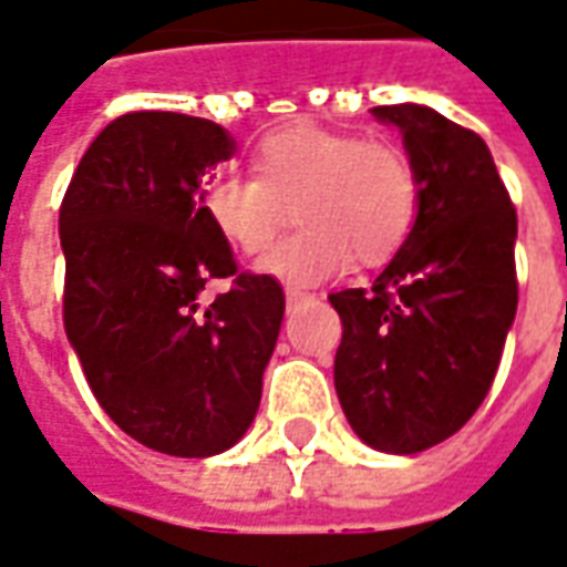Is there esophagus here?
Wrapping results in <instances>:
<instances>
[{"label":"esophagus","mask_w":567,"mask_h":567,"mask_svg":"<svg viewBox=\"0 0 567 567\" xmlns=\"http://www.w3.org/2000/svg\"><path fill=\"white\" fill-rule=\"evenodd\" d=\"M287 302H302V299H311V296H308V292H302V290H296V287H287Z\"/></svg>","instance_id":"obj_1"}]
</instances>
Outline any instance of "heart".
<instances>
[{
	"instance_id": "b5f03b06",
	"label": "heart",
	"mask_w": 567,
	"mask_h": 567,
	"mask_svg": "<svg viewBox=\"0 0 567 567\" xmlns=\"http://www.w3.org/2000/svg\"><path fill=\"white\" fill-rule=\"evenodd\" d=\"M256 176L219 174L204 186V216L231 250H265L290 210L299 231L259 259L292 287L323 284L348 265H381L419 216V179L403 148L327 127H287L252 155Z\"/></svg>"
}]
</instances>
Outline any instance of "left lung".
<instances>
[{
  "label": "left lung",
  "mask_w": 567,
  "mask_h": 567,
  "mask_svg": "<svg viewBox=\"0 0 567 567\" xmlns=\"http://www.w3.org/2000/svg\"><path fill=\"white\" fill-rule=\"evenodd\" d=\"M419 179L415 228L341 317L336 393L372 449L415 455L483 405L516 317V210L483 136L431 106H375Z\"/></svg>",
  "instance_id": "8db88e82"
}]
</instances>
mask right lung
I'll return each mask as SVG.
<instances>
[{"label":"right lung","mask_w":567,"mask_h":567,"mask_svg":"<svg viewBox=\"0 0 567 567\" xmlns=\"http://www.w3.org/2000/svg\"><path fill=\"white\" fill-rule=\"evenodd\" d=\"M235 148L207 118L127 112L87 146L60 207L66 339L103 412L162 455L238 443L284 323L280 284L235 275L204 216V183ZM210 276L236 287L200 312Z\"/></svg>","instance_id":"obj_1"}]
</instances>
